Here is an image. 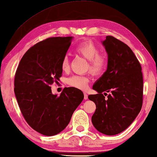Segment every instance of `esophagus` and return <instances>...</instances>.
I'll use <instances>...</instances> for the list:
<instances>
[{"mask_svg":"<svg viewBox=\"0 0 157 157\" xmlns=\"http://www.w3.org/2000/svg\"><path fill=\"white\" fill-rule=\"evenodd\" d=\"M84 100L88 99V95H87L86 93H84Z\"/></svg>","mask_w":157,"mask_h":157,"instance_id":"34e87169","label":"esophagus"}]
</instances>
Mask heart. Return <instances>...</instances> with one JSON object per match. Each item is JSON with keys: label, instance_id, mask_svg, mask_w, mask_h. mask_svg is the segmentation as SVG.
Here are the masks:
<instances>
[{"label": "heart", "instance_id": "b5f03b06", "mask_svg": "<svg viewBox=\"0 0 157 157\" xmlns=\"http://www.w3.org/2000/svg\"><path fill=\"white\" fill-rule=\"evenodd\" d=\"M75 51L89 62V71L94 75H98L104 71L107 65V59L105 55L99 53L100 50L91 41H84L76 47ZM61 67L66 71L70 67V62L68 55L63 57ZM89 79L87 77L73 75L67 79V83L71 86L79 89H86L88 86Z\"/></svg>", "mask_w": 157, "mask_h": 157}]
</instances>
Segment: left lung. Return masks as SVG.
I'll return each instance as SVG.
<instances>
[{
    "instance_id": "obj_1",
    "label": "left lung",
    "mask_w": 157,
    "mask_h": 157,
    "mask_svg": "<svg viewBox=\"0 0 157 157\" xmlns=\"http://www.w3.org/2000/svg\"><path fill=\"white\" fill-rule=\"evenodd\" d=\"M102 43L108 55L107 68L93 86L98 94L88 98L96 105L91 118L95 128L112 136L125 130L141 109L143 74L139 60L127 44L112 36H106Z\"/></svg>"
}]
</instances>
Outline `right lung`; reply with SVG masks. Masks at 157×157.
Instances as JSON below:
<instances>
[{"mask_svg": "<svg viewBox=\"0 0 157 157\" xmlns=\"http://www.w3.org/2000/svg\"><path fill=\"white\" fill-rule=\"evenodd\" d=\"M73 36L50 37L32 46L21 58L14 78V94L21 113L32 128L45 136L63 131L84 99L81 90L66 87L59 96L51 85L62 77L61 62Z\"/></svg>", "mask_w": 157, "mask_h": 157, "instance_id": "right-lung-1", "label": "right lung"}]
</instances>
